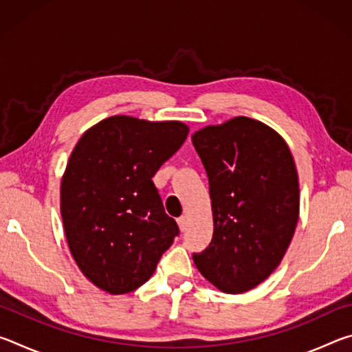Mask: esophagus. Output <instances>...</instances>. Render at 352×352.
Instances as JSON below:
<instances>
[{
	"instance_id": "obj_1",
	"label": "esophagus",
	"mask_w": 352,
	"mask_h": 352,
	"mask_svg": "<svg viewBox=\"0 0 352 352\" xmlns=\"http://www.w3.org/2000/svg\"><path fill=\"white\" fill-rule=\"evenodd\" d=\"M177 223H178V228H180V231H184V230H186V226H188V217L186 216L178 217Z\"/></svg>"
}]
</instances>
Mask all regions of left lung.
Wrapping results in <instances>:
<instances>
[{
    "mask_svg": "<svg viewBox=\"0 0 352 352\" xmlns=\"http://www.w3.org/2000/svg\"><path fill=\"white\" fill-rule=\"evenodd\" d=\"M210 182L214 233L192 254L225 294L261 284L283 261L300 216V186L287 142L267 124L236 116L192 135Z\"/></svg>",
    "mask_w": 352,
    "mask_h": 352,
    "instance_id": "left-lung-1",
    "label": "left lung"
}]
</instances>
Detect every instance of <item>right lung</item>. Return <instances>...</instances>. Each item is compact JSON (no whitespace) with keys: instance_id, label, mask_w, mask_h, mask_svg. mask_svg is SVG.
Masks as SVG:
<instances>
[{"instance_id":"obj_1","label":"right lung","mask_w":352,"mask_h":352,"mask_svg":"<svg viewBox=\"0 0 352 352\" xmlns=\"http://www.w3.org/2000/svg\"><path fill=\"white\" fill-rule=\"evenodd\" d=\"M180 121L110 116L87 130L60 184L69 252L96 287L129 294L148 281L178 234L152 177L186 140Z\"/></svg>"}]
</instances>
